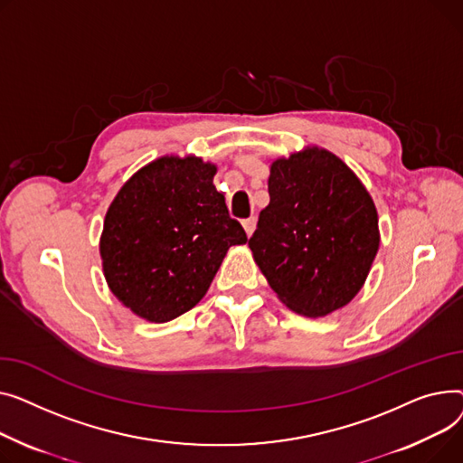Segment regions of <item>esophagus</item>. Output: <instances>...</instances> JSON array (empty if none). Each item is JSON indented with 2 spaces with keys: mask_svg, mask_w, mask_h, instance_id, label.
Wrapping results in <instances>:
<instances>
[{
  "mask_svg": "<svg viewBox=\"0 0 463 463\" xmlns=\"http://www.w3.org/2000/svg\"><path fill=\"white\" fill-rule=\"evenodd\" d=\"M242 228H244V232H247V235L250 237L252 232L256 230V216H250V219H244L242 221Z\"/></svg>",
  "mask_w": 463,
  "mask_h": 463,
  "instance_id": "esophagus-1",
  "label": "esophagus"
}]
</instances>
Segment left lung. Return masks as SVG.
Returning <instances> with one entry per match:
<instances>
[{"instance_id":"left-lung-1","label":"left lung","mask_w":463,"mask_h":463,"mask_svg":"<svg viewBox=\"0 0 463 463\" xmlns=\"http://www.w3.org/2000/svg\"><path fill=\"white\" fill-rule=\"evenodd\" d=\"M269 205L249 247L297 314L327 316L363 288L379 249L375 205L344 162L310 147L270 166Z\"/></svg>"}]
</instances>
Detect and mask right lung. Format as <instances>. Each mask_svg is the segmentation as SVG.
Instances as JSON below:
<instances>
[{"label":"right lung","mask_w":463,"mask_h":463,"mask_svg":"<svg viewBox=\"0 0 463 463\" xmlns=\"http://www.w3.org/2000/svg\"><path fill=\"white\" fill-rule=\"evenodd\" d=\"M214 172L202 158L162 156L134 174L108 209L104 277L136 316L165 323L188 312L228 249L247 242L216 193Z\"/></svg>","instance_id":"obj_1"}]
</instances>
